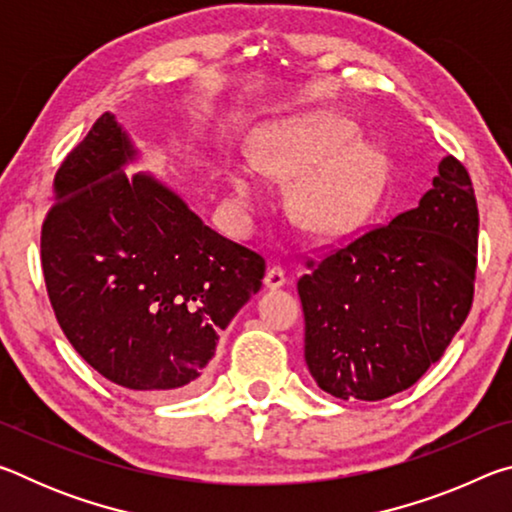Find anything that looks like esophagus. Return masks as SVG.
Instances as JSON below:
<instances>
[{"label":"esophagus","instance_id":"esophagus-1","mask_svg":"<svg viewBox=\"0 0 512 512\" xmlns=\"http://www.w3.org/2000/svg\"><path fill=\"white\" fill-rule=\"evenodd\" d=\"M264 284L268 289H280L287 284V273H284L282 266H271L264 275Z\"/></svg>","mask_w":512,"mask_h":512}]
</instances>
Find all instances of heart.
Returning a JSON list of instances; mask_svg holds the SVG:
<instances>
[{
    "label": "heart",
    "mask_w": 512,
    "mask_h": 512,
    "mask_svg": "<svg viewBox=\"0 0 512 512\" xmlns=\"http://www.w3.org/2000/svg\"><path fill=\"white\" fill-rule=\"evenodd\" d=\"M354 128L339 117L289 121L257 142V164L280 178H300L291 210L316 232H348L366 219L384 192L388 164L375 146L352 142ZM225 180L239 207L259 201L257 173L241 162L225 164Z\"/></svg>",
    "instance_id": "obj_1"
}]
</instances>
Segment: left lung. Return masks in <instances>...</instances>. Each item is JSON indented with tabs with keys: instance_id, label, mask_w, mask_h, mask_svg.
Here are the masks:
<instances>
[{
	"instance_id": "1",
	"label": "left lung",
	"mask_w": 512,
	"mask_h": 512,
	"mask_svg": "<svg viewBox=\"0 0 512 512\" xmlns=\"http://www.w3.org/2000/svg\"><path fill=\"white\" fill-rule=\"evenodd\" d=\"M479 207L454 155L420 205L375 225L298 280L305 361L325 393L377 402L411 388L470 314Z\"/></svg>"
}]
</instances>
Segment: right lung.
I'll return each instance as SVG.
<instances>
[{
	"mask_svg": "<svg viewBox=\"0 0 512 512\" xmlns=\"http://www.w3.org/2000/svg\"><path fill=\"white\" fill-rule=\"evenodd\" d=\"M133 155L110 112L67 153L42 223V273L60 329L99 375L135 393L185 397L203 386L266 262L155 178H128Z\"/></svg>",
	"mask_w": 512,
	"mask_h": 512,
	"instance_id": "right-lung-1",
	"label": "right lung"
}]
</instances>
